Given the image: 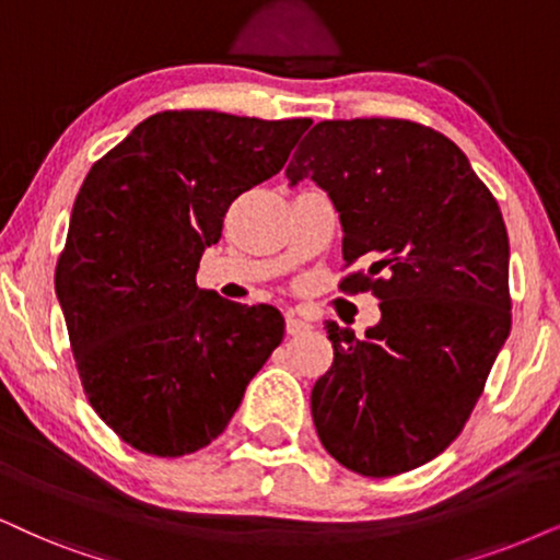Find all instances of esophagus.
I'll use <instances>...</instances> for the list:
<instances>
[{
    "instance_id": "esophagus-1",
    "label": "esophagus",
    "mask_w": 560,
    "mask_h": 560,
    "mask_svg": "<svg viewBox=\"0 0 560 560\" xmlns=\"http://www.w3.org/2000/svg\"><path fill=\"white\" fill-rule=\"evenodd\" d=\"M307 328H310L307 317H302L300 313H294V310L287 315V332H289V336H296V332H302V330H307Z\"/></svg>"
}]
</instances>
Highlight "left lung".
<instances>
[{
	"mask_svg": "<svg viewBox=\"0 0 560 560\" xmlns=\"http://www.w3.org/2000/svg\"><path fill=\"white\" fill-rule=\"evenodd\" d=\"M341 217L343 289L380 296L364 338L328 320L332 366L313 387L323 447L353 472L398 476L455 442L512 328L501 209L463 150L400 118L320 121L287 167Z\"/></svg>",
	"mask_w": 560,
	"mask_h": 560,
	"instance_id": "obj_1",
	"label": "left lung"
}]
</instances>
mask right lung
Returning a JSON list of instances; mask_svg holds the SVG:
<instances>
[{
    "label": "right lung",
    "instance_id": "add662e5",
    "mask_svg": "<svg viewBox=\"0 0 560 560\" xmlns=\"http://www.w3.org/2000/svg\"><path fill=\"white\" fill-rule=\"evenodd\" d=\"M310 124L165 110L90 167L56 296L90 406L133 450L214 442L284 338L279 310L198 289L196 271L230 203L273 178Z\"/></svg>",
    "mask_w": 560,
    "mask_h": 560
}]
</instances>
